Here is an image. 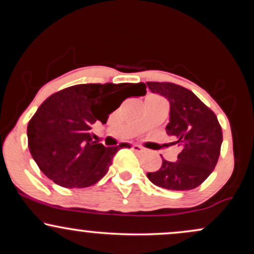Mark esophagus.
Returning <instances> with one entry per match:
<instances>
[{
  "mask_svg": "<svg viewBox=\"0 0 254 254\" xmlns=\"http://www.w3.org/2000/svg\"><path fill=\"white\" fill-rule=\"evenodd\" d=\"M132 149L135 150V151H143L144 148L141 147V145H139V144H132Z\"/></svg>",
  "mask_w": 254,
  "mask_h": 254,
  "instance_id": "esophagus-1",
  "label": "esophagus"
}]
</instances>
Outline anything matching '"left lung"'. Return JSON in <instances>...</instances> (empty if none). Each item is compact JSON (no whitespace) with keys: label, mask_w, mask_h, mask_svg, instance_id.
<instances>
[{"label":"left lung","mask_w":254,"mask_h":254,"mask_svg":"<svg viewBox=\"0 0 254 254\" xmlns=\"http://www.w3.org/2000/svg\"><path fill=\"white\" fill-rule=\"evenodd\" d=\"M151 93L170 103L168 135L182 147L177 161L162 159L156 172L147 173L154 185L174 191L192 190L214 171L222 144V129L215 113L191 90L170 82H147Z\"/></svg>","instance_id":"obj_1"}]
</instances>
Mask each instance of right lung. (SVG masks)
Wrapping results in <instances>:
<instances>
[{
	"label": "right lung",
	"instance_id": "add662e5",
	"mask_svg": "<svg viewBox=\"0 0 254 254\" xmlns=\"http://www.w3.org/2000/svg\"><path fill=\"white\" fill-rule=\"evenodd\" d=\"M144 83L76 84L55 93L28 123L31 155L49 179L63 188H88L103 178L115 154L127 143L92 141V125L105 124L129 97H143Z\"/></svg>",
	"mask_w": 254,
	"mask_h": 254
}]
</instances>
